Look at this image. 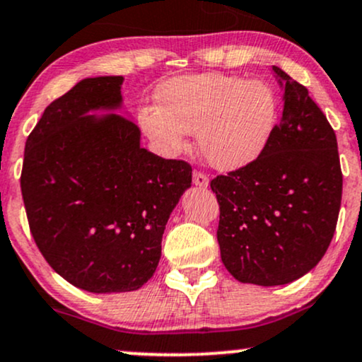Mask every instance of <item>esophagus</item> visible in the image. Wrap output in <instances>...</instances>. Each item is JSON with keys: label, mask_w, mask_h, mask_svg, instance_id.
<instances>
[{"label": "esophagus", "mask_w": 362, "mask_h": 362, "mask_svg": "<svg viewBox=\"0 0 362 362\" xmlns=\"http://www.w3.org/2000/svg\"><path fill=\"white\" fill-rule=\"evenodd\" d=\"M193 182H194V186H198V188H208V185H210L206 174L198 173V171L193 174Z\"/></svg>", "instance_id": "1"}]
</instances>
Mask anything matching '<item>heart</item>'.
Masks as SVG:
<instances>
[{
	"mask_svg": "<svg viewBox=\"0 0 362 362\" xmlns=\"http://www.w3.org/2000/svg\"><path fill=\"white\" fill-rule=\"evenodd\" d=\"M159 106L140 110L139 123L156 151L177 157L197 132L211 168L232 173L264 154L278 127L279 100L266 81L222 72L174 78L157 93Z\"/></svg>",
	"mask_w": 362,
	"mask_h": 362,
	"instance_id": "obj_1",
	"label": "heart"
}]
</instances>
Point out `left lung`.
<instances>
[{
  "label": "left lung",
  "instance_id": "8db88e82",
  "mask_svg": "<svg viewBox=\"0 0 362 362\" xmlns=\"http://www.w3.org/2000/svg\"><path fill=\"white\" fill-rule=\"evenodd\" d=\"M283 115L249 168L216 176V239L237 281L281 286L312 271L329 249L342 199L337 139L308 89L274 66Z\"/></svg>",
  "mask_w": 362,
  "mask_h": 362
}]
</instances>
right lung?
I'll return each mask as SVG.
<instances>
[{
    "label": "right lung",
    "instance_id": "1",
    "mask_svg": "<svg viewBox=\"0 0 362 362\" xmlns=\"http://www.w3.org/2000/svg\"><path fill=\"white\" fill-rule=\"evenodd\" d=\"M122 84L123 76L81 79L47 106L20 181L45 261L76 288L105 295L154 276L169 216L191 188L189 164L140 147Z\"/></svg>",
    "mask_w": 362,
    "mask_h": 362
}]
</instances>
